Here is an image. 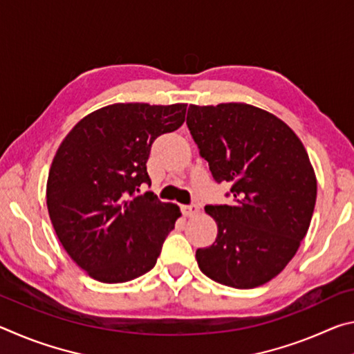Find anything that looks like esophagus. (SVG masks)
<instances>
[{"label": "esophagus", "mask_w": 354, "mask_h": 354, "mask_svg": "<svg viewBox=\"0 0 354 354\" xmlns=\"http://www.w3.org/2000/svg\"><path fill=\"white\" fill-rule=\"evenodd\" d=\"M181 211L185 217H195V215L200 212V206L198 205H187V206H183Z\"/></svg>", "instance_id": "esophagus-1"}]
</instances>
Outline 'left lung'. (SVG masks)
Segmentation results:
<instances>
[{
	"instance_id": "8db88e82",
	"label": "left lung",
	"mask_w": 354,
	"mask_h": 354,
	"mask_svg": "<svg viewBox=\"0 0 354 354\" xmlns=\"http://www.w3.org/2000/svg\"><path fill=\"white\" fill-rule=\"evenodd\" d=\"M187 127L231 205L206 206L215 242L196 250L200 270L253 289L273 279L299 248L313 218L317 179L298 136L273 113L245 103L189 106Z\"/></svg>"
}]
</instances>
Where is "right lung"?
<instances>
[{"instance_id":"add662e5","label":"right lung","mask_w":354,"mask_h":354,"mask_svg":"<svg viewBox=\"0 0 354 354\" xmlns=\"http://www.w3.org/2000/svg\"><path fill=\"white\" fill-rule=\"evenodd\" d=\"M187 104L117 103L75 124L57 148L46 206L62 247L88 277L127 283L151 270L179 218L153 194L147 160L156 137L176 131Z\"/></svg>"}]
</instances>
